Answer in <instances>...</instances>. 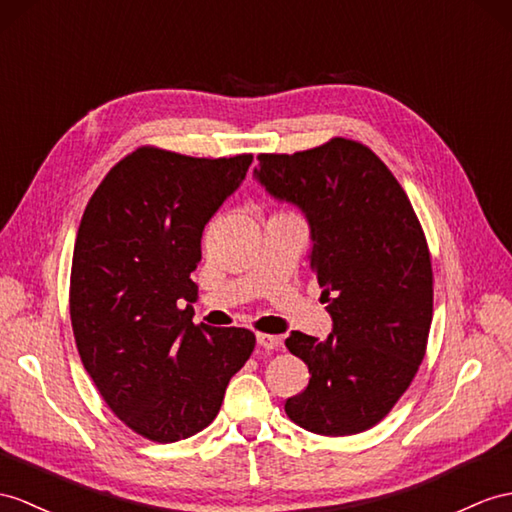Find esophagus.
Instances as JSON below:
<instances>
[{
	"label": "esophagus",
	"instance_id": "esophagus-1",
	"mask_svg": "<svg viewBox=\"0 0 512 512\" xmlns=\"http://www.w3.org/2000/svg\"><path fill=\"white\" fill-rule=\"evenodd\" d=\"M256 343H258L260 347H263V350H267V352L278 350V347H280V339H278V336L265 334V332H258V334H256Z\"/></svg>",
	"mask_w": 512,
	"mask_h": 512
}]
</instances>
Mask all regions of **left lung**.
<instances>
[{
    "instance_id": "obj_1",
    "label": "left lung",
    "mask_w": 512,
    "mask_h": 512,
    "mask_svg": "<svg viewBox=\"0 0 512 512\" xmlns=\"http://www.w3.org/2000/svg\"><path fill=\"white\" fill-rule=\"evenodd\" d=\"M256 182L308 223L310 267L332 319L326 339L291 332L308 365L306 389L286 400L315 434L363 432L413 382L432 321V265L404 189L369 147L347 139L289 154H260Z\"/></svg>"
}]
</instances>
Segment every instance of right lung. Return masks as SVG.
<instances>
[{
	"mask_svg": "<svg viewBox=\"0 0 512 512\" xmlns=\"http://www.w3.org/2000/svg\"><path fill=\"white\" fill-rule=\"evenodd\" d=\"M249 165V154L136 149L82 215L69 297L78 352L112 413L145 439L173 443L204 430L254 350L249 330L195 326L178 308L197 293L191 271L206 223Z\"/></svg>",
	"mask_w": 512,
	"mask_h": 512,
	"instance_id": "add662e5",
	"label": "right lung"
}]
</instances>
